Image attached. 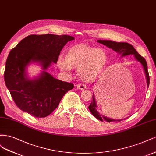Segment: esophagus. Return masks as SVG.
<instances>
[{
    "instance_id": "esophagus-1",
    "label": "esophagus",
    "mask_w": 156,
    "mask_h": 156,
    "mask_svg": "<svg viewBox=\"0 0 156 156\" xmlns=\"http://www.w3.org/2000/svg\"><path fill=\"white\" fill-rule=\"evenodd\" d=\"M86 87H87L86 85H85V84H78L76 86V88L78 89H80V90H84L86 89Z\"/></svg>"
}]
</instances>
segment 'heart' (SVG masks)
Listing matches in <instances>:
<instances>
[{"instance_id": "b5f03b06", "label": "heart", "mask_w": 156, "mask_h": 156, "mask_svg": "<svg viewBox=\"0 0 156 156\" xmlns=\"http://www.w3.org/2000/svg\"><path fill=\"white\" fill-rule=\"evenodd\" d=\"M107 62V54L103 49L86 44H78L65 51L64 59L59 58L57 65L62 71L67 74L71 68L78 67L79 78L89 82L103 72Z\"/></svg>"}]
</instances>
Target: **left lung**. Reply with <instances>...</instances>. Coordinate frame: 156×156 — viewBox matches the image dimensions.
<instances>
[{
  "mask_svg": "<svg viewBox=\"0 0 156 156\" xmlns=\"http://www.w3.org/2000/svg\"><path fill=\"white\" fill-rule=\"evenodd\" d=\"M98 43H101L105 46H106L110 48H112L113 51L116 52L118 54H119L120 57H124L128 56V55H133L135 59L139 62L140 64L142 65L144 72L145 74L146 79H147V87L149 86L150 83V77L148 74V71L147 69V63L146 62L145 59L142 57L136 51V50L132 46V44H130L126 42H115L113 41H110V40H98L97 41ZM89 111L91 112L92 115L94 117H96L97 119H98L100 121H107L108 122H120L123 119H113L111 118H108L107 117H105L104 115L100 114V113L98 111L97 104L96 102V100H95L94 96L93 94V101L89 105Z\"/></svg>",
  "mask_w": 156,
  "mask_h": 156,
  "instance_id": "8db88e82",
  "label": "left lung"
}]
</instances>
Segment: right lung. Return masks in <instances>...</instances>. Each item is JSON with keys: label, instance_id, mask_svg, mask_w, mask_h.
<instances>
[{"label": "right lung", "instance_id": "obj_1", "mask_svg": "<svg viewBox=\"0 0 156 156\" xmlns=\"http://www.w3.org/2000/svg\"><path fill=\"white\" fill-rule=\"evenodd\" d=\"M73 36L63 35H30L22 39L9 53L4 71V81L13 101L22 111L42 118L56 109L64 94L73 89V83L54 78L47 70L56 63L60 52ZM37 63L43 71L34 79L26 69Z\"/></svg>", "mask_w": 156, "mask_h": 156}]
</instances>
